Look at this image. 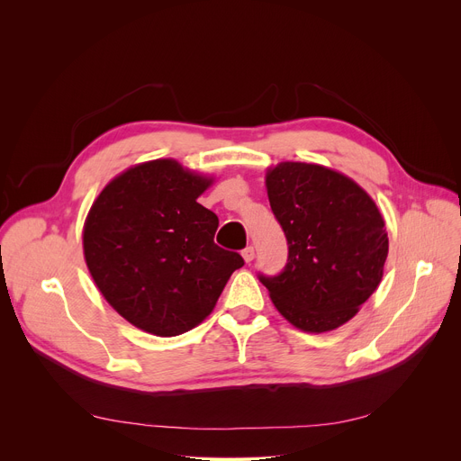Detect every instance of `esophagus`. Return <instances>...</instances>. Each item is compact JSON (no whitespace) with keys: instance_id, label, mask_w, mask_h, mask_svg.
<instances>
[{"instance_id":"esophagus-1","label":"esophagus","mask_w":461,"mask_h":461,"mask_svg":"<svg viewBox=\"0 0 461 461\" xmlns=\"http://www.w3.org/2000/svg\"><path fill=\"white\" fill-rule=\"evenodd\" d=\"M240 254H243V258H245V261L247 263H250L252 259H254V256H256V252H254V247H247L243 252H240Z\"/></svg>"}]
</instances>
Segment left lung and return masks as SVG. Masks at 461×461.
Returning a JSON list of instances; mask_svg holds the SVG:
<instances>
[{"instance_id": "8db88e82", "label": "left lung", "mask_w": 461, "mask_h": 461, "mask_svg": "<svg viewBox=\"0 0 461 461\" xmlns=\"http://www.w3.org/2000/svg\"><path fill=\"white\" fill-rule=\"evenodd\" d=\"M287 239L280 275H259L282 316L304 332L348 323L375 292L389 237L375 205L353 179L320 164L280 162L265 177Z\"/></svg>"}]
</instances>
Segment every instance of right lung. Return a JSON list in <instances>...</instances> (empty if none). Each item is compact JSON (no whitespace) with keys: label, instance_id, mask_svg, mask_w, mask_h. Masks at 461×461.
<instances>
[{"label":"right lung","instance_id":"1","mask_svg":"<svg viewBox=\"0 0 461 461\" xmlns=\"http://www.w3.org/2000/svg\"><path fill=\"white\" fill-rule=\"evenodd\" d=\"M212 183L158 158L112 179L84 224L87 269L112 308L155 336H177L212 312L237 252L214 245L218 216L196 200Z\"/></svg>","mask_w":461,"mask_h":461}]
</instances>
